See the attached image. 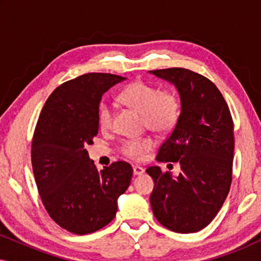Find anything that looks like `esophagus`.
I'll use <instances>...</instances> for the list:
<instances>
[{
  "instance_id": "34e87169",
  "label": "esophagus",
  "mask_w": 261,
  "mask_h": 261,
  "mask_svg": "<svg viewBox=\"0 0 261 261\" xmlns=\"http://www.w3.org/2000/svg\"><path fill=\"white\" fill-rule=\"evenodd\" d=\"M145 172V170L142 169L141 166H134L133 167V173L134 176H140V174H142Z\"/></svg>"
}]
</instances>
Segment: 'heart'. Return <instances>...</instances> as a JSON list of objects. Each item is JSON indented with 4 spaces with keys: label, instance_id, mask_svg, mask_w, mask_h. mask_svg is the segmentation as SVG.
I'll use <instances>...</instances> for the list:
<instances>
[{
    "label": "heart",
    "instance_id": "obj_1",
    "mask_svg": "<svg viewBox=\"0 0 261 261\" xmlns=\"http://www.w3.org/2000/svg\"><path fill=\"white\" fill-rule=\"evenodd\" d=\"M119 101L128 108L141 114L144 126L155 133H167L178 123L181 110L179 96L172 90H162L154 84L144 81H135L128 84L117 96ZM97 123L101 130H108L113 124V114L106 102L99 103L97 108ZM153 148L149 138L126 140L120 151L130 160H141L146 153Z\"/></svg>",
    "mask_w": 261,
    "mask_h": 261
}]
</instances>
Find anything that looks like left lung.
I'll return each instance as SVG.
<instances>
[{"label":"left lung","mask_w":261,"mask_h":261,"mask_svg":"<svg viewBox=\"0 0 261 261\" xmlns=\"http://www.w3.org/2000/svg\"><path fill=\"white\" fill-rule=\"evenodd\" d=\"M151 73L176 85L181 110L178 123L159 147V163H178L177 177L149 166L154 188L149 197L155 219L176 233H196L212 222L231 184L234 123L216 85L183 67ZM171 165V164H169Z\"/></svg>","instance_id":"left-lung-1"}]
</instances>
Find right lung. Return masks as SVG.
Instances as JSON below:
<instances>
[{
    "mask_svg": "<svg viewBox=\"0 0 261 261\" xmlns=\"http://www.w3.org/2000/svg\"><path fill=\"white\" fill-rule=\"evenodd\" d=\"M124 78L87 73L59 85L39 115L32 139V167L46 212L78 235L112 222L117 197L129 187L133 169L114 162L98 171L87 145L98 133L97 108L105 92Z\"/></svg>",
    "mask_w": 261,
    "mask_h": 261,
    "instance_id": "add662e5",
    "label": "right lung"
}]
</instances>
